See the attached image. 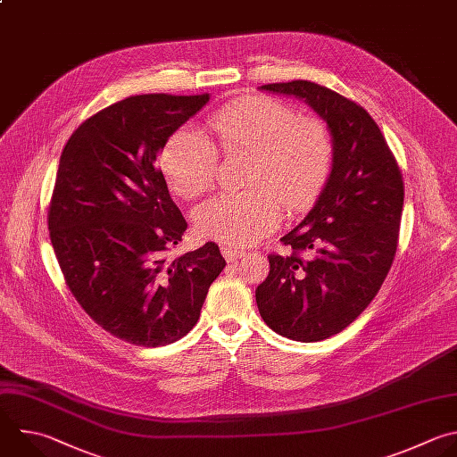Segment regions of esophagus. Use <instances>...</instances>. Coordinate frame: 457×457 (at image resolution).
<instances>
[{"label":"esophagus","mask_w":457,"mask_h":457,"mask_svg":"<svg viewBox=\"0 0 457 457\" xmlns=\"http://www.w3.org/2000/svg\"><path fill=\"white\" fill-rule=\"evenodd\" d=\"M220 253H222V256H224L228 262H235V260L245 256V251L237 249V247H231V245H222V247H220Z\"/></svg>","instance_id":"obj_1"}]
</instances>
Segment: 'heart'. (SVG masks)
I'll return each instance as SVG.
<instances>
[{
  "instance_id": "obj_1",
  "label": "heart",
  "mask_w": 457,
  "mask_h": 457,
  "mask_svg": "<svg viewBox=\"0 0 457 457\" xmlns=\"http://www.w3.org/2000/svg\"><path fill=\"white\" fill-rule=\"evenodd\" d=\"M215 145L194 129L176 130L160 152V167L169 187L185 199L213 188L222 154L251 156L244 192L220 194L195 210L201 237L249 245L270 233L287 213L314 206L328 183L336 143L327 121L299 118L287 104L249 96L235 100L206 120Z\"/></svg>"
}]
</instances>
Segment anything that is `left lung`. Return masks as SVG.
I'll return each mask as SVG.
<instances>
[{
	"instance_id": "obj_1",
	"label": "left lung",
	"mask_w": 457,
	"mask_h": 457,
	"mask_svg": "<svg viewBox=\"0 0 457 457\" xmlns=\"http://www.w3.org/2000/svg\"><path fill=\"white\" fill-rule=\"evenodd\" d=\"M305 100L327 120L334 167L316 206L270 253L256 288L262 320L292 341L328 339L352 325L380 290L398 247L403 179L370 112L311 80L262 86Z\"/></svg>"
}]
</instances>
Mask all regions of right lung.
I'll list each match as a JSON object with an SVG mask.
<instances>
[{
	"instance_id": "1",
	"label": "right lung",
	"mask_w": 457,
	"mask_h": 457,
	"mask_svg": "<svg viewBox=\"0 0 457 457\" xmlns=\"http://www.w3.org/2000/svg\"><path fill=\"white\" fill-rule=\"evenodd\" d=\"M208 100L129 96L80 123L61 154L48 206L57 262L86 314L134 346L185 337L226 267L213 242L169 256L188 224L158 167L167 139Z\"/></svg>"
}]
</instances>
